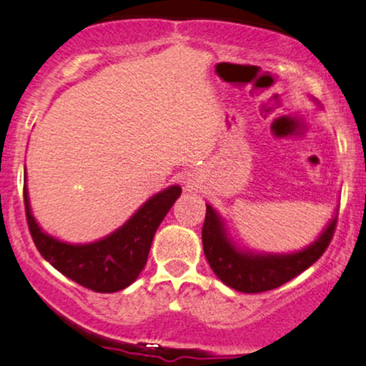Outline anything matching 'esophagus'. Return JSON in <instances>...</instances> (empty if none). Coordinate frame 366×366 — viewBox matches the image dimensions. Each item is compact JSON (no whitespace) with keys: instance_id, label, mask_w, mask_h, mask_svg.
Listing matches in <instances>:
<instances>
[{"instance_id":"obj_1","label":"esophagus","mask_w":366,"mask_h":366,"mask_svg":"<svg viewBox=\"0 0 366 366\" xmlns=\"http://www.w3.org/2000/svg\"><path fill=\"white\" fill-rule=\"evenodd\" d=\"M187 187H194V180H189V182H187Z\"/></svg>"}]
</instances>
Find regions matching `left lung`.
<instances>
[{"mask_svg": "<svg viewBox=\"0 0 366 366\" xmlns=\"http://www.w3.org/2000/svg\"><path fill=\"white\" fill-rule=\"evenodd\" d=\"M335 225H337V215L332 218L320 237L303 251L291 254H258L239 249L227 237L222 218L207 204V217H204L201 237H203L204 256L218 279L236 291L254 294L280 287L312 267L329 247Z\"/></svg>", "mask_w": 366, "mask_h": 366, "instance_id": "obj_1", "label": "left lung"}]
</instances>
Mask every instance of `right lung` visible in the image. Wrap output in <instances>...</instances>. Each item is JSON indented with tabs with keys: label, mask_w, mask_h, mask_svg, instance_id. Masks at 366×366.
Masks as SVG:
<instances>
[{
	"label": "right lung",
	"mask_w": 366,
	"mask_h": 366,
	"mask_svg": "<svg viewBox=\"0 0 366 366\" xmlns=\"http://www.w3.org/2000/svg\"><path fill=\"white\" fill-rule=\"evenodd\" d=\"M182 192L179 186L149 197L120 229L89 244H69L41 230L31 213L27 187L24 186L25 215L32 241L46 262L94 292H117L125 289L148 262L149 247L158 225Z\"/></svg>",
	"instance_id": "obj_1"
}]
</instances>
